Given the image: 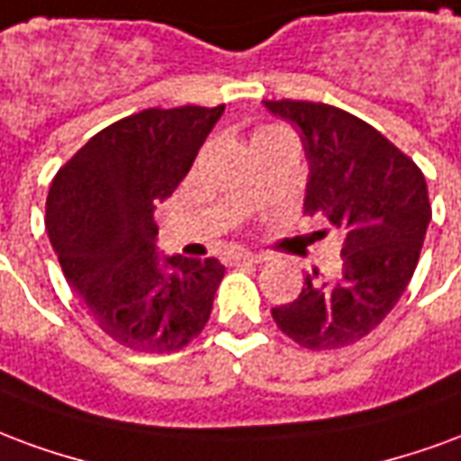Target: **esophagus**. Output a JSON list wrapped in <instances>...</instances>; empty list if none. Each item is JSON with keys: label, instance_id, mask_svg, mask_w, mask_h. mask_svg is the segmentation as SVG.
<instances>
[{"label": "esophagus", "instance_id": "1", "mask_svg": "<svg viewBox=\"0 0 461 461\" xmlns=\"http://www.w3.org/2000/svg\"><path fill=\"white\" fill-rule=\"evenodd\" d=\"M263 260H265V255L250 253V250H235V253H230V263L233 265H240V263L258 265V263H263Z\"/></svg>", "mask_w": 461, "mask_h": 461}]
</instances>
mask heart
I'll return each instance as SVG.
<instances>
[{
	"mask_svg": "<svg viewBox=\"0 0 461 461\" xmlns=\"http://www.w3.org/2000/svg\"><path fill=\"white\" fill-rule=\"evenodd\" d=\"M270 130H275V127H265V130H260L258 134H263V132H270Z\"/></svg>",
	"mask_w": 461,
	"mask_h": 461,
	"instance_id": "b5f03b06",
	"label": "heart"
}]
</instances>
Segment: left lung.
Segmentation results:
<instances>
[{"label": "left lung", "instance_id": "8db88e82", "mask_svg": "<svg viewBox=\"0 0 461 461\" xmlns=\"http://www.w3.org/2000/svg\"><path fill=\"white\" fill-rule=\"evenodd\" d=\"M265 107L290 120L304 144V213L324 216L344 235L337 277L307 275L300 297L272 309V319L312 351L356 344L388 317L418 267L432 218L425 176L346 110L309 100H265Z\"/></svg>", "mask_w": 461, "mask_h": 461}]
</instances>
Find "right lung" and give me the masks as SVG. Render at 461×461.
<instances>
[{"mask_svg":"<svg viewBox=\"0 0 461 461\" xmlns=\"http://www.w3.org/2000/svg\"><path fill=\"white\" fill-rule=\"evenodd\" d=\"M226 105H181L117 120L53 176L46 230L66 282L97 327L144 354H171L206 327L226 267L157 253L154 208L189 174Z\"/></svg>","mask_w":461,"mask_h":461,"instance_id":"1","label":"right lung"}]
</instances>
